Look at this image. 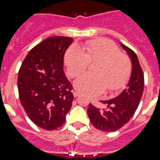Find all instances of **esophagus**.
<instances>
[{"mask_svg": "<svg viewBox=\"0 0 160 160\" xmlns=\"http://www.w3.org/2000/svg\"><path fill=\"white\" fill-rule=\"evenodd\" d=\"M72 93H73V96H74V97H77V96L80 95V92H79L78 91H76V90H73Z\"/></svg>", "mask_w": 160, "mask_h": 160, "instance_id": "1", "label": "esophagus"}]
</instances>
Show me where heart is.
Wrapping results in <instances>:
<instances>
[{"label":"heart","instance_id":"1","mask_svg":"<svg viewBox=\"0 0 160 160\" xmlns=\"http://www.w3.org/2000/svg\"><path fill=\"white\" fill-rule=\"evenodd\" d=\"M68 74L72 78L78 77L96 63L94 73H85L76 80L75 86L88 96H95L108 91L121 88L130 77L132 63L129 57L119 52L115 43L107 39H97L85 42L82 48L72 47L64 56Z\"/></svg>","mask_w":160,"mask_h":160}]
</instances>
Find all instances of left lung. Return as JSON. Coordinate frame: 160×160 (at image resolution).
<instances>
[{
    "instance_id": "8db88e82",
    "label": "left lung",
    "mask_w": 160,
    "mask_h": 160,
    "mask_svg": "<svg viewBox=\"0 0 160 160\" xmlns=\"http://www.w3.org/2000/svg\"><path fill=\"white\" fill-rule=\"evenodd\" d=\"M120 44L128 53L132 63V75L128 88L117 97L100 101L107 105L105 109L98 108L92 103H89L88 108L91 123L98 130L106 132L119 130L130 120L139 106L144 86L143 72L137 56L128 47Z\"/></svg>"
}]
</instances>
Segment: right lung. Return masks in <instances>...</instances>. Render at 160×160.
Instances as JSON below:
<instances>
[{
	"label": "right lung",
	"instance_id": "right-lung-1",
	"mask_svg": "<svg viewBox=\"0 0 160 160\" xmlns=\"http://www.w3.org/2000/svg\"><path fill=\"white\" fill-rule=\"evenodd\" d=\"M72 38L52 37L24 58L17 78L21 103L32 121L44 130L62 126L72 107V86L64 74V56Z\"/></svg>",
	"mask_w": 160,
	"mask_h": 160
}]
</instances>
